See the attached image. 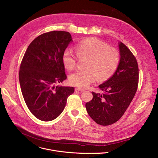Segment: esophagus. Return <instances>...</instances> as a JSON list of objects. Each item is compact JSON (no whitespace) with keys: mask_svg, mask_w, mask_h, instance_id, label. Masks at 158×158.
I'll use <instances>...</instances> for the list:
<instances>
[{"mask_svg":"<svg viewBox=\"0 0 158 158\" xmlns=\"http://www.w3.org/2000/svg\"><path fill=\"white\" fill-rule=\"evenodd\" d=\"M75 91H79V92H84L85 90L84 89H82V88H76L75 89Z\"/></svg>","mask_w":158,"mask_h":158,"instance_id":"obj_1","label":"esophagus"}]
</instances>
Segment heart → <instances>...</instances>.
Segmentation results:
<instances>
[{"mask_svg":"<svg viewBox=\"0 0 158 158\" xmlns=\"http://www.w3.org/2000/svg\"><path fill=\"white\" fill-rule=\"evenodd\" d=\"M75 54L70 49L64 51L62 61L68 70L76 67L77 58L86 59L85 70L71 74L70 83L79 88H86L95 80L105 81L111 77L120 63L119 52L115 47L98 39L90 37L81 41L75 46Z\"/></svg>","mask_w":158,"mask_h":158,"instance_id":"obj_1","label":"heart"}]
</instances>
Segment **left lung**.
Segmentation results:
<instances>
[{"label":"left lung","instance_id":"1","mask_svg":"<svg viewBox=\"0 0 158 158\" xmlns=\"http://www.w3.org/2000/svg\"><path fill=\"white\" fill-rule=\"evenodd\" d=\"M120 63L113 76L99 86L103 94L92 92L93 99L86 103L90 118L98 124L107 126L117 122L125 114L138 87L139 68L135 57L120 43Z\"/></svg>","mask_w":158,"mask_h":158}]
</instances>
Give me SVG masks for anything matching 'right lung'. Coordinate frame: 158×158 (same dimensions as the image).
<instances>
[{
	"mask_svg": "<svg viewBox=\"0 0 158 158\" xmlns=\"http://www.w3.org/2000/svg\"><path fill=\"white\" fill-rule=\"evenodd\" d=\"M71 40L67 31L41 34L28 46L20 63L19 77L24 99L31 114L41 121L57 118L74 92L73 87L58 85L67 78L62 57Z\"/></svg>",
	"mask_w": 158,
	"mask_h": 158,
	"instance_id": "add662e5",
	"label": "right lung"
}]
</instances>
